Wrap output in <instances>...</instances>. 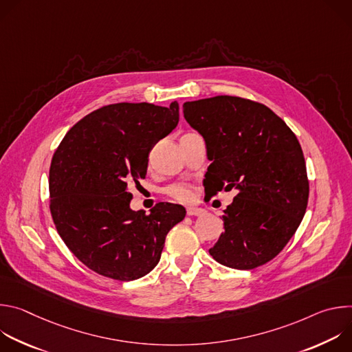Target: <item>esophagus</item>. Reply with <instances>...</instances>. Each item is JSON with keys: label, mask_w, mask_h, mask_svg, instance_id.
Instances as JSON below:
<instances>
[{"label": "esophagus", "mask_w": 352, "mask_h": 352, "mask_svg": "<svg viewBox=\"0 0 352 352\" xmlns=\"http://www.w3.org/2000/svg\"><path fill=\"white\" fill-rule=\"evenodd\" d=\"M186 214L188 216H202V214H205V210L200 208H196V206H189L186 209Z\"/></svg>", "instance_id": "34e87169"}]
</instances>
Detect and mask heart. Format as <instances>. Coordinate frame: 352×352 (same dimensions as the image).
<instances>
[{
	"mask_svg": "<svg viewBox=\"0 0 352 352\" xmlns=\"http://www.w3.org/2000/svg\"><path fill=\"white\" fill-rule=\"evenodd\" d=\"M167 193L178 202H189L193 199V190L185 184H175L167 189Z\"/></svg>",
	"mask_w": 352,
	"mask_h": 352,
	"instance_id": "obj_1",
	"label": "heart"
}]
</instances>
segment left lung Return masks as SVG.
Returning a JSON list of instances; mask_svg holds the SVG:
<instances>
[{
  "mask_svg": "<svg viewBox=\"0 0 352 352\" xmlns=\"http://www.w3.org/2000/svg\"><path fill=\"white\" fill-rule=\"evenodd\" d=\"M186 122L204 136L212 164L210 196L235 189L224 210V232L209 254L219 263L250 270L277 256L304 219L309 182L302 148L269 107L234 96L186 102Z\"/></svg>",
  "mask_w": 352,
  "mask_h": 352,
  "instance_id": "obj_1",
  "label": "left lung"
}]
</instances>
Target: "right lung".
Returning a JSON list of instances; mask_svg holds the SVG:
<instances>
[{
  "mask_svg": "<svg viewBox=\"0 0 352 352\" xmlns=\"http://www.w3.org/2000/svg\"><path fill=\"white\" fill-rule=\"evenodd\" d=\"M179 106L118 103L98 109L65 135L50 166V210L71 252L93 272L131 281L152 272L181 205L132 210L129 186L146 177L150 150L173 132Z\"/></svg>",
  "mask_w": 352,
  "mask_h": 352,
  "instance_id": "1",
  "label": "right lung"
}]
</instances>
